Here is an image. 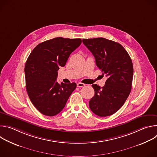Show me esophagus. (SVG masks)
I'll return each instance as SVG.
<instances>
[{"mask_svg":"<svg viewBox=\"0 0 157 157\" xmlns=\"http://www.w3.org/2000/svg\"><path fill=\"white\" fill-rule=\"evenodd\" d=\"M85 84H84V83H82V82H78V83H77V86L78 87H84V86H85Z\"/></svg>","mask_w":157,"mask_h":157,"instance_id":"34e87169","label":"esophagus"}]
</instances>
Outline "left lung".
<instances>
[{
	"label": "left lung",
	"instance_id": "1",
	"mask_svg": "<svg viewBox=\"0 0 157 157\" xmlns=\"http://www.w3.org/2000/svg\"><path fill=\"white\" fill-rule=\"evenodd\" d=\"M82 43L107 77L101 88L92 85L95 94L89 102V108L99 117L110 116L121 108L130 93L133 75L132 59L121 44L114 41L94 38L83 39Z\"/></svg>",
	"mask_w": 157,
	"mask_h": 157
}]
</instances>
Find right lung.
I'll return each mask as SVG.
<instances>
[{
    "mask_svg": "<svg viewBox=\"0 0 157 157\" xmlns=\"http://www.w3.org/2000/svg\"><path fill=\"white\" fill-rule=\"evenodd\" d=\"M80 38L57 37L43 41L32 50L25 66L26 89L36 109L44 116H55L63 109L76 87L75 82L56 81L59 67L81 44Z\"/></svg>",
    "mask_w": 157,
    "mask_h": 157,
    "instance_id": "add662e5",
    "label": "right lung"
}]
</instances>
